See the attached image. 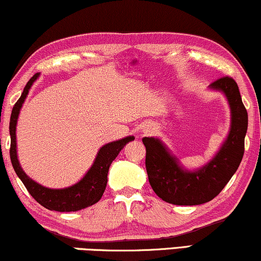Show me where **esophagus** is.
I'll return each instance as SVG.
<instances>
[{"label": "esophagus", "instance_id": "1", "mask_svg": "<svg viewBox=\"0 0 261 261\" xmlns=\"http://www.w3.org/2000/svg\"><path fill=\"white\" fill-rule=\"evenodd\" d=\"M150 130H151V129H149V131H148V130H146V132H150Z\"/></svg>", "mask_w": 261, "mask_h": 261}]
</instances>
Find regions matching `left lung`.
Returning a JSON list of instances; mask_svg holds the SVG:
<instances>
[{"label":"left lung","mask_w":261,"mask_h":261,"mask_svg":"<svg viewBox=\"0 0 261 261\" xmlns=\"http://www.w3.org/2000/svg\"><path fill=\"white\" fill-rule=\"evenodd\" d=\"M209 87L226 95L232 117L226 141L205 166L187 170L159 138L142 139L146 149L145 167L150 186L168 203L195 205L213 200L232 178L244 156L248 116L238 84L230 76H222Z\"/></svg>","instance_id":"8db88e82"}]
</instances>
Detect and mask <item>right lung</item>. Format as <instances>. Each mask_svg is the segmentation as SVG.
Segmentation results:
<instances>
[{
	"instance_id": "right-lung-1",
	"label": "right lung",
	"mask_w": 261,
	"mask_h": 261,
	"mask_svg": "<svg viewBox=\"0 0 261 261\" xmlns=\"http://www.w3.org/2000/svg\"><path fill=\"white\" fill-rule=\"evenodd\" d=\"M39 73L33 75V78L27 83V85L23 89L21 97L16 104L14 105L12 116H10L9 123V132H10V160L16 175L23 183L29 194L43 205V207L49 209V211L57 212H76L80 209L90 207L94 203H97L101 199L102 194L105 192L106 183H108V172L109 168L113 162V160L118 156L120 150L125 146L126 143L134 141V136H127L125 138L119 139L111 143H108L104 146L99 149L95 157L92 167L86 172L85 176L80 179L78 183L73 185L68 188L64 189H50L46 188L35 181H33L31 177L25 175V172L22 170V168L17 160L16 151V123L19 118L20 110L22 104L24 102V99L31 90L33 83L38 79Z\"/></svg>"
}]
</instances>
